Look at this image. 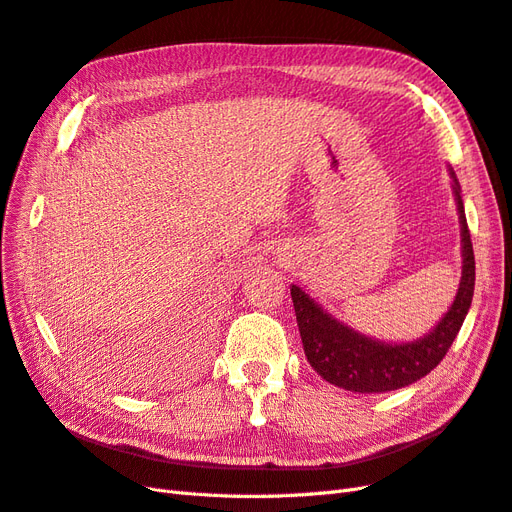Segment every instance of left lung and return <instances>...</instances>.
I'll list each match as a JSON object with an SVG mask.
<instances>
[{
	"mask_svg": "<svg viewBox=\"0 0 512 512\" xmlns=\"http://www.w3.org/2000/svg\"><path fill=\"white\" fill-rule=\"evenodd\" d=\"M450 177L458 222H461V283H458L450 309L424 337L402 344L378 342L339 322L303 287L290 285L305 357L326 383L355 393H383L409 387L435 370L452 346L474 298L476 259L467 229L461 186L452 168Z\"/></svg>",
	"mask_w": 512,
	"mask_h": 512,
	"instance_id": "obj_1",
	"label": "left lung"
}]
</instances>
